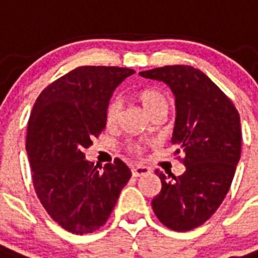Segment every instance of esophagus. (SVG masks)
Wrapping results in <instances>:
<instances>
[{
  "label": "esophagus",
  "instance_id": "obj_1",
  "mask_svg": "<svg viewBox=\"0 0 258 258\" xmlns=\"http://www.w3.org/2000/svg\"><path fill=\"white\" fill-rule=\"evenodd\" d=\"M148 173H150V169L147 166H133L132 168L133 177H140V176H144V174H148Z\"/></svg>",
  "mask_w": 258,
  "mask_h": 258
}]
</instances>
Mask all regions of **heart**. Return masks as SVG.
I'll list each match as a JSON object with an SVG mask.
<instances>
[{"mask_svg":"<svg viewBox=\"0 0 258 258\" xmlns=\"http://www.w3.org/2000/svg\"><path fill=\"white\" fill-rule=\"evenodd\" d=\"M139 99L143 103L144 108L150 114H155L159 110H169V97L163 90L158 88H148L140 92ZM122 111V100L119 97H112L106 107V122L108 125H115ZM126 150L135 155H142L143 144L140 142H129Z\"/></svg>","mask_w":258,"mask_h":258,"instance_id":"1","label":"heart"}]
</instances>
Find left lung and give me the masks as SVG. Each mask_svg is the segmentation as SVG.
<instances>
[{"label": "left lung", "mask_w": 258, "mask_h": 258, "mask_svg": "<svg viewBox=\"0 0 258 258\" xmlns=\"http://www.w3.org/2000/svg\"><path fill=\"white\" fill-rule=\"evenodd\" d=\"M140 75L162 81L174 93L172 143L185 165L177 177L155 170L162 188L152 209L165 227L191 231L213 216L231 187L242 147L239 112L208 75L191 66H165Z\"/></svg>", "instance_id": "obj_1"}]
</instances>
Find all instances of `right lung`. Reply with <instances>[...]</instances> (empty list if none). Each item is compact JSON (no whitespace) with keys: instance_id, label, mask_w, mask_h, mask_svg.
I'll return each mask as SVG.
<instances>
[{"instance_id":"obj_1","label":"right lung","mask_w":258,"mask_h":258,"mask_svg":"<svg viewBox=\"0 0 258 258\" xmlns=\"http://www.w3.org/2000/svg\"><path fill=\"white\" fill-rule=\"evenodd\" d=\"M135 71L81 66L53 81L31 111L26 137L35 194L46 213L73 234L106 224L131 169L119 158L103 172L85 159V150L104 131L112 92Z\"/></svg>"}]
</instances>
